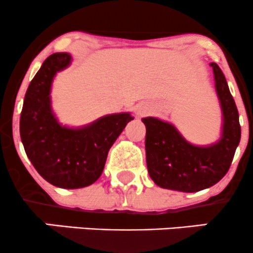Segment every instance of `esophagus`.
I'll return each instance as SVG.
<instances>
[{
  "label": "esophagus",
  "instance_id": "34e87169",
  "mask_svg": "<svg viewBox=\"0 0 253 253\" xmlns=\"http://www.w3.org/2000/svg\"><path fill=\"white\" fill-rule=\"evenodd\" d=\"M145 113H147V109H145L144 106H139V108H138V114H139V115H144Z\"/></svg>",
  "mask_w": 253,
  "mask_h": 253
}]
</instances>
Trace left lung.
<instances>
[{"instance_id": "8db88e82", "label": "left lung", "mask_w": 253, "mask_h": 253, "mask_svg": "<svg viewBox=\"0 0 253 253\" xmlns=\"http://www.w3.org/2000/svg\"><path fill=\"white\" fill-rule=\"evenodd\" d=\"M211 66L223 114L222 135L218 142L206 147L194 145L169 122L156 118L142 119L147 127L149 175L164 189L195 193L214 185L228 172L240 143L239 113L227 80L216 63H211Z\"/></svg>"}]
</instances>
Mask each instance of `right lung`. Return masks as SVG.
<instances>
[{
    "instance_id": "1",
    "label": "right lung",
    "mask_w": 253,
    "mask_h": 253,
    "mask_svg": "<svg viewBox=\"0 0 253 253\" xmlns=\"http://www.w3.org/2000/svg\"><path fill=\"white\" fill-rule=\"evenodd\" d=\"M70 63V54L54 53L37 71L24 98L20 138L29 160L47 182L64 189H78L100 177L111 145L134 118L120 113L80 128L62 126L53 114L50 88L55 74Z\"/></svg>"
}]
</instances>
